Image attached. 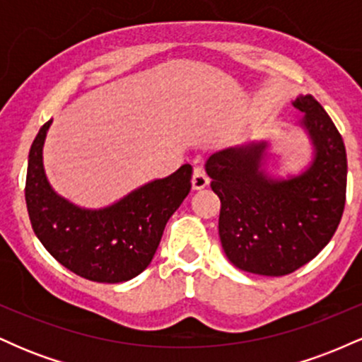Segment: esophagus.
I'll return each instance as SVG.
<instances>
[{
  "label": "esophagus",
  "instance_id": "esophagus-1",
  "mask_svg": "<svg viewBox=\"0 0 362 362\" xmlns=\"http://www.w3.org/2000/svg\"><path fill=\"white\" fill-rule=\"evenodd\" d=\"M207 184H209V177H207L204 167H201V165L194 167V172H192V189L194 190H201V189H204Z\"/></svg>",
  "mask_w": 362,
  "mask_h": 362
}]
</instances>
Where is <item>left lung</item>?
Instances as JSON below:
<instances>
[{
    "instance_id": "8db88e82",
    "label": "left lung",
    "mask_w": 362,
    "mask_h": 362,
    "mask_svg": "<svg viewBox=\"0 0 362 362\" xmlns=\"http://www.w3.org/2000/svg\"><path fill=\"white\" fill-rule=\"evenodd\" d=\"M293 105L305 112L301 126L315 146L313 163L301 175H265V143L223 149L206 163L211 189L221 201L223 250L235 267L259 276H286L313 260L337 231L346 206L342 136L311 95Z\"/></svg>"
}]
</instances>
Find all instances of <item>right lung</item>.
<instances>
[{
  "label": "right lung",
  "mask_w": 362,
  "mask_h": 362,
  "mask_svg": "<svg viewBox=\"0 0 362 362\" xmlns=\"http://www.w3.org/2000/svg\"><path fill=\"white\" fill-rule=\"evenodd\" d=\"M52 120L40 127L28 155L25 201L32 230L66 269L95 282H124L148 267L167 221L190 192L192 167L153 180L105 209L73 206L49 185L42 146Z\"/></svg>",
  "instance_id": "obj_1"
}]
</instances>
